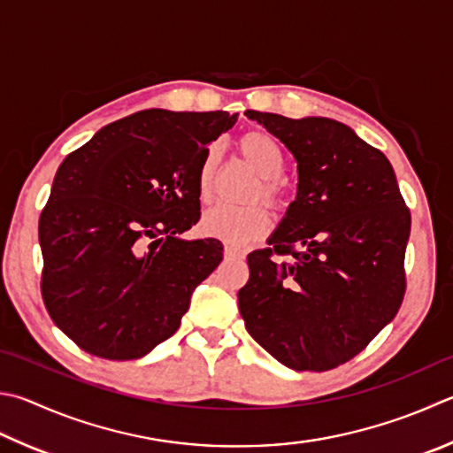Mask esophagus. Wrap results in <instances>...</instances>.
<instances>
[{"label": "esophagus", "mask_w": 453, "mask_h": 453, "mask_svg": "<svg viewBox=\"0 0 453 453\" xmlns=\"http://www.w3.org/2000/svg\"><path fill=\"white\" fill-rule=\"evenodd\" d=\"M226 257H243L245 251L242 248H235V245H226Z\"/></svg>", "instance_id": "obj_1"}]
</instances>
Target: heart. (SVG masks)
I'll use <instances>...</instances> for the list:
<instances>
[{
	"label": "heart",
	"mask_w": 453,
	"mask_h": 453,
	"mask_svg": "<svg viewBox=\"0 0 453 453\" xmlns=\"http://www.w3.org/2000/svg\"><path fill=\"white\" fill-rule=\"evenodd\" d=\"M235 148L242 158L257 172V184H253L248 198L251 202L263 200L273 211H285L289 205L281 174L285 170V150L277 138L267 130H245L237 136ZM218 150L216 146L205 148L196 170V190L202 202H210L216 184ZM200 227L205 235L216 237L226 243H245L265 234L269 216L263 205H213L202 216Z\"/></svg>",
	"instance_id": "1"
}]
</instances>
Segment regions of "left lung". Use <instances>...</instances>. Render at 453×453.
I'll list each match as a JSON object with an SVG mask.
<instances>
[{
    "label": "left lung",
    "instance_id": "obj_1",
    "mask_svg": "<svg viewBox=\"0 0 453 453\" xmlns=\"http://www.w3.org/2000/svg\"><path fill=\"white\" fill-rule=\"evenodd\" d=\"M297 160V198L237 293L248 333L279 363L325 372L396 317L412 216L392 164L331 119L245 111Z\"/></svg>",
    "mask_w": 453,
    "mask_h": 453
}]
</instances>
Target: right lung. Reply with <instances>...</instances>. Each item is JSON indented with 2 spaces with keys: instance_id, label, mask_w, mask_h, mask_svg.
<instances>
[{
  "instance_id": "add662e5",
  "label": "right lung",
  "mask_w": 453,
  "mask_h": 453,
  "mask_svg": "<svg viewBox=\"0 0 453 453\" xmlns=\"http://www.w3.org/2000/svg\"><path fill=\"white\" fill-rule=\"evenodd\" d=\"M235 120L148 109L63 160L39 218L41 295L79 349L134 360L178 331L192 291L224 259L219 240L178 235L200 219L202 154Z\"/></svg>"
}]
</instances>
